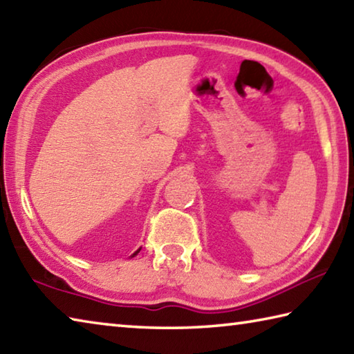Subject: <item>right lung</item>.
I'll return each instance as SVG.
<instances>
[{"label": "right lung", "mask_w": 354, "mask_h": 354, "mask_svg": "<svg viewBox=\"0 0 354 354\" xmlns=\"http://www.w3.org/2000/svg\"><path fill=\"white\" fill-rule=\"evenodd\" d=\"M140 250H141V248H140ZM140 250H136V252H135L133 254H131V258H133V256H135V254H138V253H140Z\"/></svg>", "instance_id": "1"}]
</instances>
